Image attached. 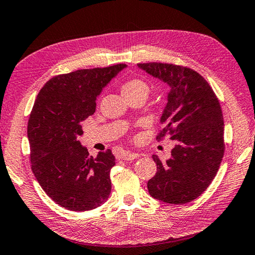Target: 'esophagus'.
<instances>
[{"instance_id":"1","label":"esophagus","mask_w":255,"mask_h":255,"mask_svg":"<svg viewBox=\"0 0 255 255\" xmlns=\"http://www.w3.org/2000/svg\"><path fill=\"white\" fill-rule=\"evenodd\" d=\"M120 156H122V159H124V160H132L135 158H138V157H139V154H133V152L125 151Z\"/></svg>"}]
</instances>
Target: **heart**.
I'll use <instances>...</instances> for the list:
<instances>
[{
    "mask_svg": "<svg viewBox=\"0 0 255 255\" xmlns=\"http://www.w3.org/2000/svg\"><path fill=\"white\" fill-rule=\"evenodd\" d=\"M122 91L125 97H130L135 95L148 96L150 92V88L146 81L133 78V79H129L124 83L122 87Z\"/></svg>",
    "mask_w": 255,
    "mask_h": 255,
    "instance_id": "heart-1",
    "label": "heart"
}]
</instances>
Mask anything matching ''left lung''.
I'll return each mask as SVG.
<instances>
[{
	"label": "left lung",
	"instance_id": "1",
	"mask_svg": "<svg viewBox=\"0 0 255 255\" xmlns=\"http://www.w3.org/2000/svg\"><path fill=\"white\" fill-rule=\"evenodd\" d=\"M148 75L169 86L157 140L169 133L176 142L172 157L152 159L157 173L148 180L151 197L185 204L201 196L216 176L223 158L224 122L221 105L208 82L193 69L172 63H138Z\"/></svg>",
	"mask_w": 255,
	"mask_h": 255
}]
</instances>
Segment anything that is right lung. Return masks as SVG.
<instances>
[{
	"label": "right lung",
	"instance_id": "obj_1",
	"mask_svg": "<svg viewBox=\"0 0 255 255\" xmlns=\"http://www.w3.org/2000/svg\"><path fill=\"white\" fill-rule=\"evenodd\" d=\"M124 68L120 63L55 76L36 97L27 123L31 168L47 195L67 210L90 211L108 200L115 156L108 149L94 158L78 138L97 97Z\"/></svg>",
	"mask_w": 255,
	"mask_h": 255
}]
</instances>
